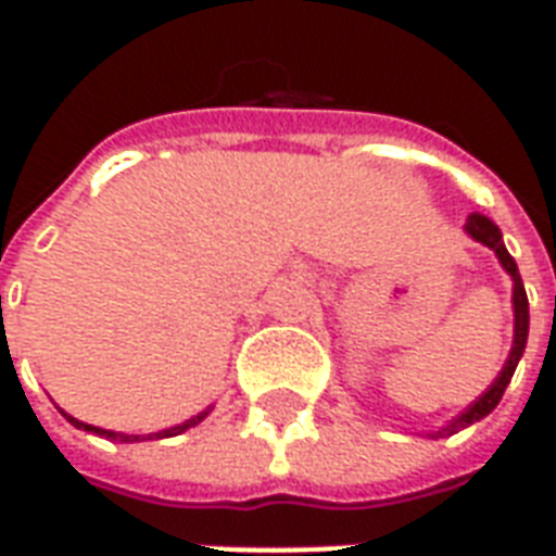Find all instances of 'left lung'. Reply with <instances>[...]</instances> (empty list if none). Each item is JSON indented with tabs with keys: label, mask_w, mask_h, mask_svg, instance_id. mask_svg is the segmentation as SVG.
I'll return each mask as SVG.
<instances>
[{
	"label": "left lung",
	"mask_w": 556,
	"mask_h": 556,
	"mask_svg": "<svg viewBox=\"0 0 556 556\" xmlns=\"http://www.w3.org/2000/svg\"><path fill=\"white\" fill-rule=\"evenodd\" d=\"M467 235L473 238V241L485 243L489 250H494L497 253V258H501V265L506 267V274L513 277L515 282V291H513V303H515V342H513V351H509V361H506V366H503L501 378L494 381V384L482 393V396L470 405V408L462 414L458 419H453L450 426H443L438 434H455L458 429H465V426H470V422H477V419L489 417L491 410L497 408V402L503 399V390H506V384L513 381V372L515 366H518V361H521V354H525V345H527V330H530V313H527V291H525V282H521V277H518V265H515V258L509 253H506V247H503V238H501V229L491 223L489 217H479V214H473V217L467 219ZM434 434V438H438Z\"/></svg>",
	"instance_id": "1"
}]
</instances>
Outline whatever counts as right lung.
Masks as SVG:
<instances>
[{
	"label": "right lung",
	"instance_id": "obj_1",
	"mask_svg": "<svg viewBox=\"0 0 556 556\" xmlns=\"http://www.w3.org/2000/svg\"><path fill=\"white\" fill-rule=\"evenodd\" d=\"M67 417V414H65ZM207 417V410H202V414H195V417L184 419L181 426H172V429H163V431H154V434H148V438H142V434H122V431H106V429H94V426H86V422H79V419L67 417L77 429H86V431H98V434H103V438H110V441H122V443H134V441H151V438H172V434H181V431L193 429L195 422H202V419Z\"/></svg>",
	"mask_w": 556,
	"mask_h": 556
}]
</instances>
